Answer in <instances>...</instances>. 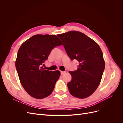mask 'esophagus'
Instances as JSON below:
<instances>
[{"mask_svg":"<svg viewBox=\"0 0 123 123\" xmlns=\"http://www.w3.org/2000/svg\"><path fill=\"white\" fill-rule=\"evenodd\" d=\"M66 73L65 71H61V74L62 75H63V74H64Z\"/></svg>","mask_w":123,"mask_h":123,"instance_id":"1","label":"esophagus"}]
</instances>
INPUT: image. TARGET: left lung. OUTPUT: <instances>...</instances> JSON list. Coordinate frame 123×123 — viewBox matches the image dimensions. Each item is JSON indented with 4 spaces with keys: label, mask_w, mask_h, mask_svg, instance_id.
Segmentation results:
<instances>
[{
    "label": "left lung",
    "mask_w": 123,
    "mask_h": 123,
    "mask_svg": "<svg viewBox=\"0 0 123 123\" xmlns=\"http://www.w3.org/2000/svg\"><path fill=\"white\" fill-rule=\"evenodd\" d=\"M71 60L79 62L77 69L69 71L72 80L67 84L70 94L83 99L92 94L98 88L104 69L103 52L98 44L84 33L71 31L58 34Z\"/></svg>",
    "instance_id": "1"
}]
</instances>
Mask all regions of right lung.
Segmentation results:
<instances>
[{"mask_svg": "<svg viewBox=\"0 0 123 123\" xmlns=\"http://www.w3.org/2000/svg\"><path fill=\"white\" fill-rule=\"evenodd\" d=\"M62 43L54 35L37 34L23 43L18 50L15 66L20 82L32 97L44 98L53 92L61 72L50 71L42 65L52 49Z\"/></svg>", "mask_w": 123, "mask_h": 123, "instance_id": "obj_1", "label": "right lung"}]
</instances>
